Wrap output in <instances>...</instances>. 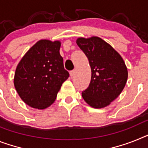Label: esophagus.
I'll list each match as a JSON object with an SVG mask.
<instances>
[{
	"label": "esophagus",
	"instance_id": "1",
	"mask_svg": "<svg viewBox=\"0 0 148 148\" xmlns=\"http://www.w3.org/2000/svg\"><path fill=\"white\" fill-rule=\"evenodd\" d=\"M74 74H75V71H74V70L71 71H70V75H71V77L74 76Z\"/></svg>",
	"mask_w": 148,
	"mask_h": 148
}]
</instances>
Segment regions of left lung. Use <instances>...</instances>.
Masks as SVG:
<instances>
[{
  "mask_svg": "<svg viewBox=\"0 0 148 148\" xmlns=\"http://www.w3.org/2000/svg\"><path fill=\"white\" fill-rule=\"evenodd\" d=\"M77 44L87 56L92 71L91 81L82 92V97L92 108H105L118 97L126 85L128 71L125 62L120 54L100 38H80Z\"/></svg>",
  "mask_w": 148,
  "mask_h": 148,
  "instance_id": "obj_1",
  "label": "left lung"
}]
</instances>
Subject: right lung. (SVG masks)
<instances>
[{
	"mask_svg": "<svg viewBox=\"0 0 148 148\" xmlns=\"http://www.w3.org/2000/svg\"><path fill=\"white\" fill-rule=\"evenodd\" d=\"M60 46L59 41L39 40L17 65L15 88L22 101L32 108L44 109L50 106L69 77L59 53Z\"/></svg>",
	"mask_w": 148,
	"mask_h": 148,
	"instance_id": "add662e5",
	"label": "right lung"
}]
</instances>
